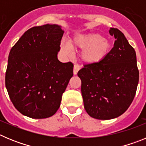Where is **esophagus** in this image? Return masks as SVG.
<instances>
[{
  "mask_svg": "<svg viewBox=\"0 0 146 146\" xmlns=\"http://www.w3.org/2000/svg\"><path fill=\"white\" fill-rule=\"evenodd\" d=\"M80 69V65H78V64H74V74H77V72H78V71H79V69Z\"/></svg>",
  "mask_w": 146,
  "mask_h": 146,
  "instance_id": "34e87169",
  "label": "esophagus"
}]
</instances>
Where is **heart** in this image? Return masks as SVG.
I'll list each match as a JSON object with an SVG mask.
<instances>
[{"label":"heart","mask_w":146,"mask_h":146,"mask_svg":"<svg viewBox=\"0 0 146 146\" xmlns=\"http://www.w3.org/2000/svg\"><path fill=\"white\" fill-rule=\"evenodd\" d=\"M61 48L67 55L72 53L73 49L83 50L81 57L84 61L96 64L102 60L110 50V43L99 33L78 34L73 38L72 43L63 41Z\"/></svg>","instance_id":"obj_1"}]
</instances>
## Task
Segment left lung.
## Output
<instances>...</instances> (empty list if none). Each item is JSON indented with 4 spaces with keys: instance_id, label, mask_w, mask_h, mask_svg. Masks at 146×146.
<instances>
[{
    "instance_id": "8db88e82",
    "label": "left lung",
    "mask_w": 146,
    "mask_h": 146,
    "mask_svg": "<svg viewBox=\"0 0 146 146\" xmlns=\"http://www.w3.org/2000/svg\"><path fill=\"white\" fill-rule=\"evenodd\" d=\"M114 46L99 63L85 64L78 72L84 108L99 120L117 118L126 111L139 82L136 52L121 31L110 28Z\"/></svg>"
}]
</instances>
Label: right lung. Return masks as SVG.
Returning a JSON list of instances; mask_svg holds the SVG:
<instances>
[{
	"instance_id": "obj_1",
	"label": "right lung",
	"mask_w": 146,
	"mask_h": 146,
	"mask_svg": "<svg viewBox=\"0 0 146 146\" xmlns=\"http://www.w3.org/2000/svg\"><path fill=\"white\" fill-rule=\"evenodd\" d=\"M63 34L57 25L33 27L10 50L6 87L14 106L25 116L47 118L60 108L74 67L58 59Z\"/></svg>"
}]
</instances>
